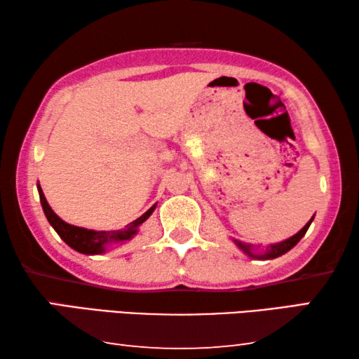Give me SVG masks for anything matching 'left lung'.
<instances>
[{"mask_svg":"<svg viewBox=\"0 0 359 359\" xmlns=\"http://www.w3.org/2000/svg\"><path fill=\"white\" fill-rule=\"evenodd\" d=\"M312 220H313V217L311 218V222H309L306 226H304L299 233L297 234H294L293 238H290V239H287V241H283V242H278V244H274V245H271L269 248H267V250L264 252V253H261V255H253L250 250H252V245H248V244H242V242H239V241H236V244H238V247L239 248H242V250H244L247 255H250V257H253V258H259V259H271V258H277V257H280V255H283V253H287L288 250H291V248H293L297 242H299L301 239H302V236L307 233V229H309V226H311V223H312Z\"/></svg>","mask_w":359,"mask_h":359,"instance_id":"obj_1","label":"left lung"}]
</instances>
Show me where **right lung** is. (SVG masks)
I'll return each mask as SVG.
<instances>
[{
	"instance_id": "1",
	"label": "right lung",
	"mask_w": 359,
	"mask_h": 359,
	"mask_svg": "<svg viewBox=\"0 0 359 359\" xmlns=\"http://www.w3.org/2000/svg\"><path fill=\"white\" fill-rule=\"evenodd\" d=\"M39 190V198H41V204L42 209H44V214L47 217L48 223L52 224V228L57 231L60 238H62L66 244H68L71 248H74L76 252H81L85 255H96V253H102L104 252V247L111 242H125L130 241L133 236L137 233V226L141 223H144L147 218L151 215V212L155 210V205L145 212L144 215H141L133 223H130V226L126 229L121 231H93V229H85V228H79V226H72V224L63 222L55 212L50 209L47 199L42 193L41 187L38 185Z\"/></svg>"
}]
</instances>
